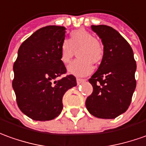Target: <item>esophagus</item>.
<instances>
[{
	"label": "esophagus",
	"instance_id": "obj_1",
	"mask_svg": "<svg viewBox=\"0 0 146 146\" xmlns=\"http://www.w3.org/2000/svg\"><path fill=\"white\" fill-rule=\"evenodd\" d=\"M85 79H81V78H76V83H77V84H81L82 82H84V81H85Z\"/></svg>",
	"mask_w": 146,
	"mask_h": 146
}]
</instances>
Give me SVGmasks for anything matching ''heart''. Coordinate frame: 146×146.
Listing matches in <instances>:
<instances>
[{
    "label": "heart",
    "mask_w": 146,
    "mask_h": 146,
    "mask_svg": "<svg viewBox=\"0 0 146 146\" xmlns=\"http://www.w3.org/2000/svg\"><path fill=\"white\" fill-rule=\"evenodd\" d=\"M77 50L78 59L68 66V72L75 76H87L93 70L92 62L100 63L104 57V47L94 36L84 29L72 31L69 38L60 47V59L68 64Z\"/></svg>",
    "instance_id": "obj_1"
}]
</instances>
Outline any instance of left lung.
Returning a JSON list of instances; mask_svg holds the SVG:
<instances>
[{"instance_id": "obj_1", "label": "left lung", "mask_w": 146, "mask_h": 146, "mask_svg": "<svg viewBox=\"0 0 146 146\" xmlns=\"http://www.w3.org/2000/svg\"><path fill=\"white\" fill-rule=\"evenodd\" d=\"M101 38L104 57L88 80L93 87L85 105L91 115L115 119L128 109L136 88V62L128 42L111 27L92 25Z\"/></svg>"}]
</instances>
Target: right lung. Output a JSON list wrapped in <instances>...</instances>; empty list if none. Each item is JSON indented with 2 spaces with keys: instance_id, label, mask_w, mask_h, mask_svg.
<instances>
[{
  "instance_id": "right-lung-1",
  "label": "right lung",
  "mask_w": 146,
  "mask_h": 146,
  "mask_svg": "<svg viewBox=\"0 0 146 146\" xmlns=\"http://www.w3.org/2000/svg\"><path fill=\"white\" fill-rule=\"evenodd\" d=\"M66 27L46 26L23 42L13 65V88L17 105L24 115L36 121L55 119L62 111V97L76 85V77L67 75L60 59Z\"/></svg>"
}]
</instances>
